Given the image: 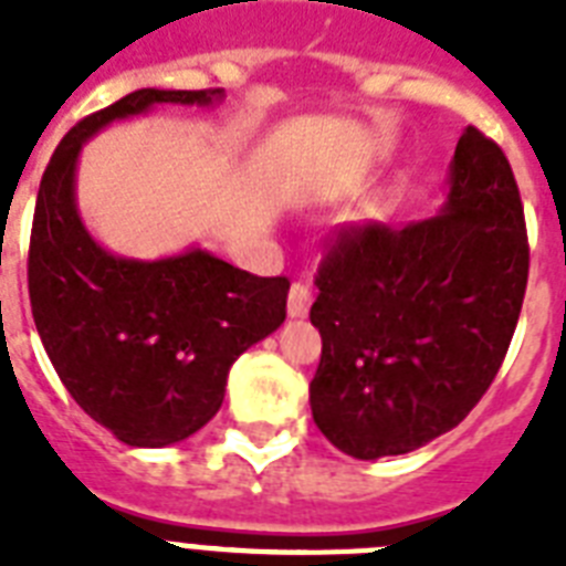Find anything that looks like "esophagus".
<instances>
[{
    "label": "esophagus",
    "instance_id": "obj_1",
    "mask_svg": "<svg viewBox=\"0 0 566 566\" xmlns=\"http://www.w3.org/2000/svg\"><path fill=\"white\" fill-rule=\"evenodd\" d=\"M311 302H314V291H311L308 284H291V293H287V314H291V317H305L311 308Z\"/></svg>",
    "mask_w": 566,
    "mask_h": 566
}]
</instances>
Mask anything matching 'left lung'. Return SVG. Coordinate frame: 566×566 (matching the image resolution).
<instances>
[{
	"label": "left lung",
	"instance_id": "1",
	"mask_svg": "<svg viewBox=\"0 0 566 566\" xmlns=\"http://www.w3.org/2000/svg\"><path fill=\"white\" fill-rule=\"evenodd\" d=\"M314 282L317 429L361 461L455 429L500 373L526 296V217L505 153L467 126L438 217L346 226Z\"/></svg>",
	"mask_w": 566,
	"mask_h": 566
}]
</instances>
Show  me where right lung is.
<instances>
[{
  "label": "right lung",
  "instance_id": "obj_1",
  "mask_svg": "<svg viewBox=\"0 0 566 566\" xmlns=\"http://www.w3.org/2000/svg\"><path fill=\"white\" fill-rule=\"evenodd\" d=\"M220 87H144L75 123L40 179L29 300L49 361L84 413L128 447H170L220 411L231 364L273 335L291 282L252 275L202 249L161 261L105 252L75 208L82 144L153 105H211Z\"/></svg>",
  "mask_w": 566,
  "mask_h": 566
}]
</instances>
